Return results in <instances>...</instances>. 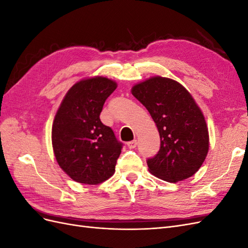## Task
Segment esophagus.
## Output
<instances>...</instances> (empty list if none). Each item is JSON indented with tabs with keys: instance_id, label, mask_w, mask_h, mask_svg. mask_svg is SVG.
Returning a JSON list of instances; mask_svg holds the SVG:
<instances>
[{
	"instance_id": "34e87169",
	"label": "esophagus",
	"mask_w": 248,
	"mask_h": 248,
	"mask_svg": "<svg viewBox=\"0 0 248 248\" xmlns=\"http://www.w3.org/2000/svg\"><path fill=\"white\" fill-rule=\"evenodd\" d=\"M137 146H138V140H136L127 142V147H128L129 149H134Z\"/></svg>"
}]
</instances>
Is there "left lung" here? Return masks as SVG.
Instances as JSON below:
<instances>
[{"mask_svg": "<svg viewBox=\"0 0 248 248\" xmlns=\"http://www.w3.org/2000/svg\"><path fill=\"white\" fill-rule=\"evenodd\" d=\"M131 93L148 109L160 136L158 153L147 161L150 172L170 183L193 176L207 157L209 132L188 90L157 76L134 85Z\"/></svg>", "mask_w": 248, "mask_h": 248, "instance_id": "1", "label": "left lung"}]
</instances>
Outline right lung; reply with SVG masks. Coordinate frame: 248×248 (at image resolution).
Instances as JSON below:
<instances>
[{"label": "right lung", "mask_w": 248, "mask_h": 248, "mask_svg": "<svg viewBox=\"0 0 248 248\" xmlns=\"http://www.w3.org/2000/svg\"><path fill=\"white\" fill-rule=\"evenodd\" d=\"M117 87L115 80L104 77L80 79L57 110L51 127L52 150L60 168L78 183L100 184L115 172L122 144L99 116Z\"/></svg>", "instance_id": "add662e5"}]
</instances>
